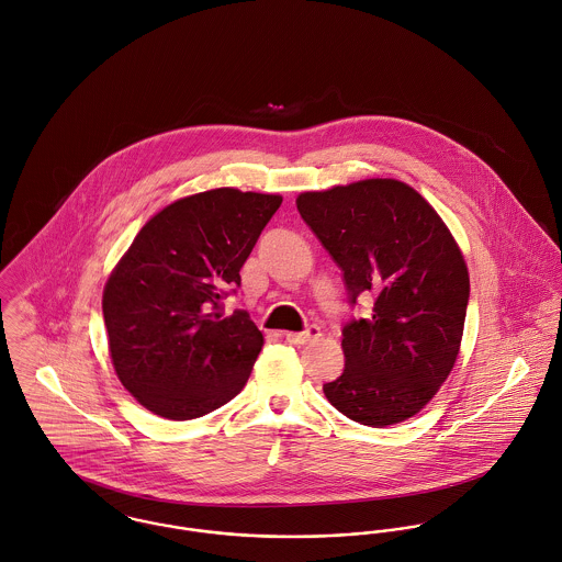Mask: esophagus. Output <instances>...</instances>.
<instances>
[{
	"label": "esophagus",
	"mask_w": 562,
	"mask_h": 562,
	"mask_svg": "<svg viewBox=\"0 0 562 562\" xmlns=\"http://www.w3.org/2000/svg\"><path fill=\"white\" fill-rule=\"evenodd\" d=\"M322 337V330L317 326H308L304 333H286V340L293 345H306L308 340Z\"/></svg>",
	"instance_id": "34e87169"
}]
</instances>
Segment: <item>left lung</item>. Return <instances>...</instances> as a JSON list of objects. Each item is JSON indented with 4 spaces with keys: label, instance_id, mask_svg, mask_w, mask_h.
I'll list each match as a JSON object with an SVG mask.
<instances>
[{
    "label": "left lung",
    "instance_id": "1",
    "mask_svg": "<svg viewBox=\"0 0 562 562\" xmlns=\"http://www.w3.org/2000/svg\"><path fill=\"white\" fill-rule=\"evenodd\" d=\"M297 211L342 271L349 304L373 295L371 315L342 326L328 402L371 428L417 415L456 362L469 304L448 225L415 189L382 178L302 193Z\"/></svg>",
    "mask_w": 562,
    "mask_h": 562
}]
</instances>
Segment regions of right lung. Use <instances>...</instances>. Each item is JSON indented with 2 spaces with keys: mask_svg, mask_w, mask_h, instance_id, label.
Returning <instances> with one entry per match:
<instances>
[{
  "mask_svg": "<svg viewBox=\"0 0 562 562\" xmlns=\"http://www.w3.org/2000/svg\"><path fill=\"white\" fill-rule=\"evenodd\" d=\"M280 195L204 191L140 227L104 289L114 371L147 411L187 422L245 386L262 335L245 311L224 313L240 267Z\"/></svg>",
  "mask_w": 562,
  "mask_h": 562,
  "instance_id": "add662e5",
  "label": "right lung"
}]
</instances>
